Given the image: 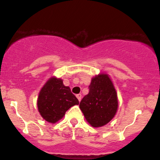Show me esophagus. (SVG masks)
<instances>
[{"label": "esophagus", "mask_w": 160, "mask_h": 160, "mask_svg": "<svg viewBox=\"0 0 160 160\" xmlns=\"http://www.w3.org/2000/svg\"><path fill=\"white\" fill-rule=\"evenodd\" d=\"M76 96H77V99H78V101H81V94H80V93H79V94H77L76 95Z\"/></svg>", "instance_id": "1"}]
</instances>
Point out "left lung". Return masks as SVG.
<instances>
[{"mask_svg":"<svg viewBox=\"0 0 160 160\" xmlns=\"http://www.w3.org/2000/svg\"><path fill=\"white\" fill-rule=\"evenodd\" d=\"M118 102L116 90L108 74L101 73L92 78L89 93L80 103V108L91 126L105 125L114 117Z\"/></svg>","mask_w":160,"mask_h":160,"instance_id":"left-lung-1","label":"left lung"}]
</instances>
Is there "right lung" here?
<instances>
[{"instance_id": "obj_1", "label": "right lung", "mask_w": 160, "mask_h": 160, "mask_svg": "<svg viewBox=\"0 0 160 160\" xmlns=\"http://www.w3.org/2000/svg\"><path fill=\"white\" fill-rule=\"evenodd\" d=\"M79 101L69 87L64 86L62 80L51 77L38 94L37 106L42 117L50 123H56L65 115L66 111Z\"/></svg>"}]
</instances>
